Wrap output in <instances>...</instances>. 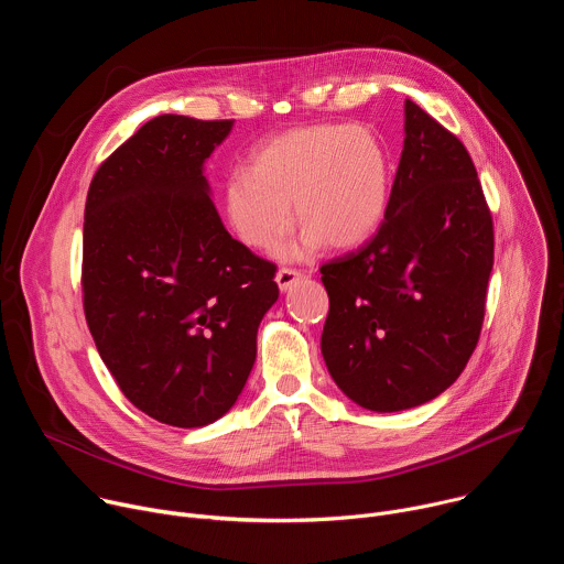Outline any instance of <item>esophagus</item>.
<instances>
[{
  "instance_id": "esophagus-1",
  "label": "esophagus",
  "mask_w": 564,
  "mask_h": 564,
  "mask_svg": "<svg viewBox=\"0 0 564 564\" xmlns=\"http://www.w3.org/2000/svg\"><path fill=\"white\" fill-rule=\"evenodd\" d=\"M301 272L299 270H294V268H281L279 272H276V283H279V288H281V292H288L296 281H301Z\"/></svg>"
}]
</instances>
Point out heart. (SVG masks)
I'll return each mask as SVG.
<instances>
[{
    "instance_id": "b5f03b06",
    "label": "heart",
    "mask_w": 564,
    "mask_h": 564,
    "mask_svg": "<svg viewBox=\"0 0 564 564\" xmlns=\"http://www.w3.org/2000/svg\"><path fill=\"white\" fill-rule=\"evenodd\" d=\"M301 243L285 250L301 259L326 240L348 250L375 234L390 200V158L381 138L359 124L321 122L270 138L223 187L229 227L246 246L274 252L294 225Z\"/></svg>"
}]
</instances>
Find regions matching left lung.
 Listing matches in <instances>:
<instances>
[{"label": "left lung", "instance_id": "left-lung-1", "mask_svg": "<svg viewBox=\"0 0 564 564\" xmlns=\"http://www.w3.org/2000/svg\"><path fill=\"white\" fill-rule=\"evenodd\" d=\"M386 216L366 243L321 265L330 310L321 352L355 404L406 411L466 368L485 324L494 218L462 140L406 100Z\"/></svg>", "mask_w": 564, "mask_h": 564}]
</instances>
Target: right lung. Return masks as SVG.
I'll list each match as a JSON object with an SVG mask.
<instances>
[{"label":"right lung","mask_w":564,"mask_h":564,"mask_svg":"<svg viewBox=\"0 0 564 564\" xmlns=\"http://www.w3.org/2000/svg\"><path fill=\"white\" fill-rule=\"evenodd\" d=\"M234 120L165 113L98 167L85 205L83 305L122 394L160 424L223 417L279 299L276 265L238 243L203 163Z\"/></svg>","instance_id":"obj_1"}]
</instances>
